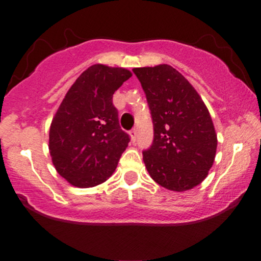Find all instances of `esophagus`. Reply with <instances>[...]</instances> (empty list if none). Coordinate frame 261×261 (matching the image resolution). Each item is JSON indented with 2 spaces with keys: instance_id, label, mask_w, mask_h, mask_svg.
I'll list each match as a JSON object with an SVG mask.
<instances>
[{
  "instance_id": "esophagus-1",
  "label": "esophagus",
  "mask_w": 261,
  "mask_h": 261,
  "mask_svg": "<svg viewBox=\"0 0 261 261\" xmlns=\"http://www.w3.org/2000/svg\"><path fill=\"white\" fill-rule=\"evenodd\" d=\"M130 136H131V140H133L135 142V141H136V137H137V130H136V128H133V130L130 131Z\"/></svg>"
}]
</instances>
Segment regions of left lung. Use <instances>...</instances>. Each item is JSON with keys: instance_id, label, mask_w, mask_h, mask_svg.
<instances>
[{"instance_id": "obj_1", "label": "left lung", "mask_w": 261, "mask_h": 261, "mask_svg": "<svg viewBox=\"0 0 261 261\" xmlns=\"http://www.w3.org/2000/svg\"><path fill=\"white\" fill-rule=\"evenodd\" d=\"M146 94L153 141L142 152L149 175L161 187L185 191L208 174L217 135L199 93L169 65L134 68Z\"/></svg>"}]
</instances>
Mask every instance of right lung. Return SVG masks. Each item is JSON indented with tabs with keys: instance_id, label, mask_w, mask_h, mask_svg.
<instances>
[{
	"instance_id": "right-lung-1",
	"label": "right lung",
	"mask_w": 261,
	"mask_h": 261,
	"mask_svg": "<svg viewBox=\"0 0 261 261\" xmlns=\"http://www.w3.org/2000/svg\"><path fill=\"white\" fill-rule=\"evenodd\" d=\"M131 77L121 67L93 65L66 93L54 116L49 149L56 170L77 188H92L113 174L130 136L119 125L113 94Z\"/></svg>"
}]
</instances>
